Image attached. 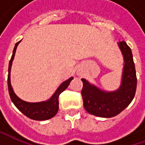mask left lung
Listing matches in <instances>:
<instances>
[{
    "mask_svg": "<svg viewBox=\"0 0 145 145\" xmlns=\"http://www.w3.org/2000/svg\"><path fill=\"white\" fill-rule=\"evenodd\" d=\"M124 57L122 85L115 92L106 93L81 79L83 105L89 114L103 118H111L122 112L131 103L137 91V72L131 48L124 41L119 42Z\"/></svg>",
    "mask_w": 145,
    "mask_h": 145,
    "instance_id": "left-lung-1",
    "label": "left lung"
}]
</instances>
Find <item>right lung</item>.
Wrapping results in <instances>:
<instances>
[{
  "mask_svg": "<svg viewBox=\"0 0 145 145\" xmlns=\"http://www.w3.org/2000/svg\"><path fill=\"white\" fill-rule=\"evenodd\" d=\"M19 42L20 41L15 44V47H14V51H13V55H12V57L10 59L9 64H8V89L10 98H11V100L14 103V105L16 106V107L18 109L22 114H25L26 117L30 118L31 120H39V121L49 120L57 114L59 110V96L61 93L67 89V87L69 86V83L73 78L71 77L69 80L64 81V83H62L57 89L56 93L53 94L52 98L49 99L47 102L31 103L21 100L19 97L16 96V94L14 93L12 86H11V84H10L11 65H12L14 55L16 52V48H17Z\"/></svg>",
  "mask_w": 145,
  "mask_h": 145,
  "instance_id": "obj_1",
  "label": "right lung"
}]
</instances>
